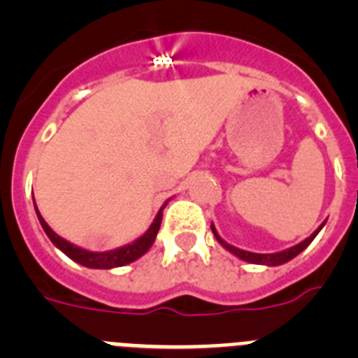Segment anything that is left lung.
<instances>
[{
	"mask_svg": "<svg viewBox=\"0 0 358 358\" xmlns=\"http://www.w3.org/2000/svg\"><path fill=\"white\" fill-rule=\"evenodd\" d=\"M324 224H327V222H322L321 226H319L317 229H315L314 233L308 236V238L303 240V242L296 243V245H292V248H289V249H283V251L267 252V255H262V252L245 251V249H238V248H235V245H231V243H227L226 240L222 238V236L218 235L217 227H215L213 224H211V231H213V235H215V238H217V242L220 243V245H222L226 251H229L231 255H235L236 258H240V260L248 262V264H255V265H267V267H276V265L287 264V262H290L292 258H296L299 252L305 251L310 243H312V240H314L315 236L319 235V231L324 227Z\"/></svg>",
	"mask_w": 358,
	"mask_h": 358,
	"instance_id": "8db88e82",
	"label": "left lung"
}]
</instances>
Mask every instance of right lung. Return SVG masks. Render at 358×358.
I'll list each match as a JSON object with an SVG mask.
<instances>
[{
	"label": "right lung",
	"instance_id": "add662e5",
	"mask_svg": "<svg viewBox=\"0 0 358 358\" xmlns=\"http://www.w3.org/2000/svg\"><path fill=\"white\" fill-rule=\"evenodd\" d=\"M169 201L164 202L163 206L159 208V211H157V215L154 217V220H152V224L148 226V229L145 231L140 238H136L134 242L131 243H125V245H122V248H116V249H110V251H102V252L87 251V249L78 248V245H75V243L68 242L66 238L59 236L55 231L48 226V222L44 220L43 215L39 213L36 201H34V208H36L37 218H39V222L41 226H43L44 233L48 235V238L52 240L53 245H55L59 251L64 252L68 258H71L73 262H77V264L84 265V267L87 268H115V267H123V265L132 264V262L141 258V256L152 248V243H154V240H156L157 236V231H159L161 218H163V210L164 206L169 204Z\"/></svg>",
	"mask_w": 358,
	"mask_h": 358
}]
</instances>
